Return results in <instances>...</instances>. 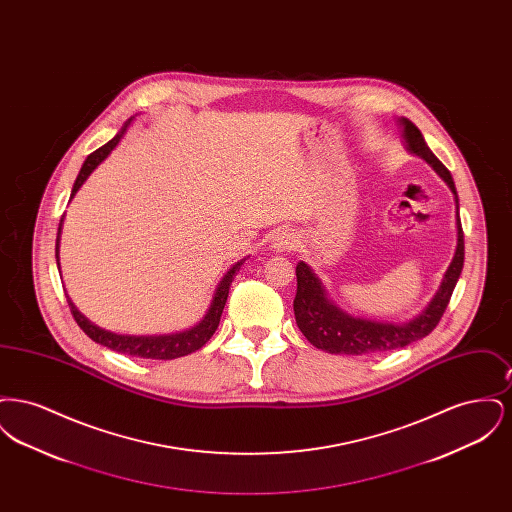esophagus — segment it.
<instances>
[{
  "label": "esophagus",
  "mask_w": 512,
  "mask_h": 512,
  "mask_svg": "<svg viewBox=\"0 0 512 512\" xmlns=\"http://www.w3.org/2000/svg\"><path fill=\"white\" fill-rule=\"evenodd\" d=\"M272 247L276 251H292V249L297 247V238H295V234H292V232H280L272 240Z\"/></svg>",
  "instance_id": "obj_1"
}]
</instances>
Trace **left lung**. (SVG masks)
Segmentation results:
<instances>
[{
	"mask_svg": "<svg viewBox=\"0 0 512 512\" xmlns=\"http://www.w3.org/2000/svg\"><path fill=\"white\" fill-rule=\"evenodd\" d=\"M401 124H403V136L409 151L420 155L426 163L434 167V171L449 184L451 192L455 194V201L459 203L451 172L447 171V167L430 151V147L426 146L422 132L416 128L414 122L405 117L401 119ZM463 265L464 234L459 207H457L455 257L445 272V278L439 286L436 297L420 317L414 318L407 324H384V322H374L366 318L349 317L328 301L320 280L313 274V270L301 261L295 267V276H297V293L293 299L295 322L301 334L317 349L336 353V355H368V353H382L397 347H405L413 341L426 338L438 326L439 320L449 305L453 290L457 286Z\"/></svg>",
	"mask_w": 512,
	"mask_h": 512,
	"instance_id": "obj_1",
	"label": "left lung"
}]
</instances>
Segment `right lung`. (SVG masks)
Returning a JSON list of instances; mask_svg holds the SVG:
<instances>
[{"label":"right lung","instance_id":"1","mask_svg":"<svg viewBox=\"0 0 512 512\" xmlns=\"http://www.w3.org/2000/svg\"><path fill=\"white\" fill-rule=\"evenodd\" d=\"M128 122H126V126H128ZM126 126L122 128L121 132L113 140H109L105 146L99 147L94 153H90L86 157L82 169H80L78 176H76L71 199L78 192V188L86 182V178L92 174V171L113 151V147L121 142ZM61 224H63V219H61ZM61 224H59V230H57V244H55L57 267H59V234H61ZM242 265H244V261L236 263L234 267L224 274V278L220 280L219 288L215 292V297H213V303L209 307V313L205 315V318L197 326H194L192 330H186V332H180V334H171V336H140V338H136V336L111 334V332L101 330L96 324H92L88 318L82 317L76 311L73 303H71V299H67V303L71 307V315L76 320V324L82 328V332L88 338H92L96 343H101V345H105V347H109L113 351L124 353V355H132V357H140V359H165L167 361V359H176V357L190 355V353L201 349L207 341L211 340V336L219 328L220 315H222V309H224L226 299H228L230 284H232L236 272L240 270Z\"/></svg>","mask_w":512,"mask_h":512}]
</instances>
